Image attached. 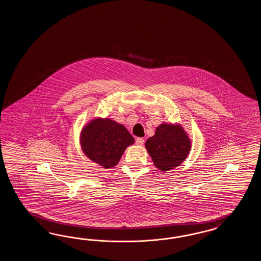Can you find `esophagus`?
<instances>
[{
	"instance_id": "34e87169",
	"label": "esophagus",
	"mask_w": 261,
	"mask_h": 261,
	"mask_svg": "<svg viewBox=\"0 0 261 261\" xmlns=\"http://www.w3.org/2000/svg\"><path fill=\"white\" fill-rule=\"evenodd\" d=\"M136 143H137L138 145H142V144L144 143V140H143L142 138H137V139H136Z\"/></svg>"
}]
</instances>
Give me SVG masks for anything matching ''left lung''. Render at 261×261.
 I'll return each instance as SVG.
<instances>
[{
	"instance_id": "obj_1",
	"label": "left lung",
	"mask_w": 261,
	"mask_h": 261,
	"mask_svg": "<svg viewBox=\"0 0 261 261\" xmlns=\"http://www.w3.org/2000/svg\"><path fill=\"white\" fill-rule=\"evenodd\" d=\"M153 163L162 171L180 166L190 150V141L180 125L161 124L145 142Z\"/></svg>"
}]
</instances>
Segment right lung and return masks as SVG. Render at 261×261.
<instances>
[{
  "mask_svg": "<svg viewBox=\"0 0 261 261\" xmlns=\"http://www.w3.org/2000/svg\"><path fill=\"white\" fill-rule=\"evenodd\" d=\"M81 146L88 158L105 168L118 165L134 138L126 128L109 119L92 120L81 133Z\"/></svg>",
  "mask_w": 261,
  "mask_h": 261,
  "instance_id": "right-lung-1",
  "label": "right lung"
}]
</instances>
